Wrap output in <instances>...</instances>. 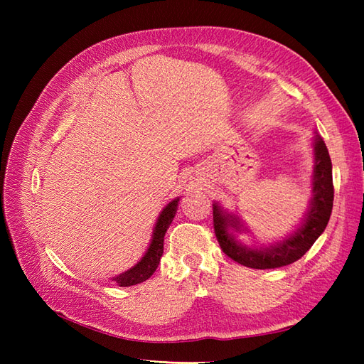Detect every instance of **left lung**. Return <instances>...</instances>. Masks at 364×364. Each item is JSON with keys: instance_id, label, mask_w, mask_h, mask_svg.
Returning <instances> with one entry per match:
<instances>
[{"instance_id": "left-lung-1", "label": "left lung", "mask_w": 364, "mask_h": 364, "mask_svg": "<svg viewBox=\"0 0 364 364\" xmlns=\"http://www.w3.org/2000/svg\"><path fill=\"white\" fill-rule=\"evenodd\" d=\"M314 167L311 176V199L302 222L282 240L269 245H246L240 234H250L237 213H230L218 202L213 203L214 230L218 245L229 258L250 269H277L302 258L314 241L323 234L333 211L334 186L333 164L323 139L314 132L311 141Z\"/></svg>"}]
</instances>
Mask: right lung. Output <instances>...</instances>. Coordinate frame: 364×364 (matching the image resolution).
<instances>
[{"mask_svg":"<svg viewBox=\"0 0 364 364\" xmlns=\"http://www.w3.org/2000/svg\"><path fill=\"white\" fill-rule=\"evenodd\" d=\"M178 206H179V197H176V199H173L167 206H164L156 220V225L153 228L150 245L144 255H142V258L135 264L134 267H130L129 270L111 278L114 282L119 285V287H130V285L141 284L147 281L151 274L155 273L164 253L165 232H167V229L173 222L176 211H178Z\"/></svg>","mask_w":364,"mask_h":364,"instance_id":"obj_1","label":"right lung"}]
</instances>
